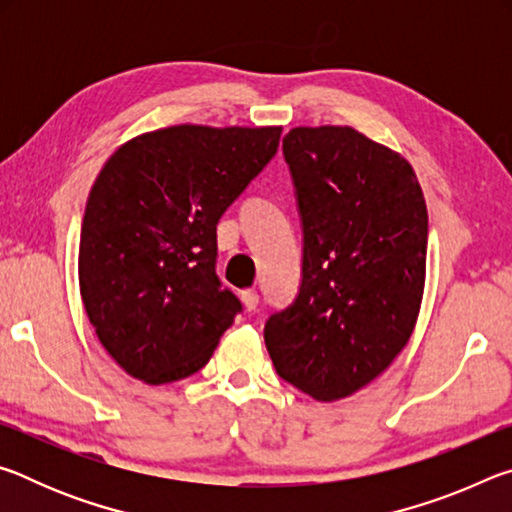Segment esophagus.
<instances>
[{"instance_id":"esophagus-1","label":"esophagus","mask_w":512,"mask_h":512,"mask_svg":"<svg viewBox=\"0 0 512 512\" xmlns=\"http://www.w3.org/2000/svg\"><path fill=\"white\" fill-rule=\"evenodd\" d=\"M241 300H244V307L248 311H255L259 305V293L253 289H246V291H241Z\"/></svg>"}]
</instances>
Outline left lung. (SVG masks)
<instances>
[{"mask_svg": "<svg viewBox=\"0 0 512 512\" xmlns=\"http://www.w3.org/2000/svg\"><path fill=\"white\" fill-rule=\"evenodd\" d=\"M302 225V280L268 316L266 350L316 400L357 393L411 339L427 268V205L400 153L350 126L282 140Z\"/></svg>", "mask_w": 512, "mask_h": 512, "instance_id": "obj_1", "label": "left lung"}]
</instances>
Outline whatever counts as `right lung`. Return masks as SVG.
I'll return each mask as SVG.
<instances>
[{"mask_svg": "<svg viewBox=\"0 0 512 512\" xmlns=\"http://www.w3.org/2000/svg\"><path fill=\"white\" fill-rule=\"evenodd\" d=\"M280 135L171 126L126 142L101 169L81 225V298L131 377L194 375L241 314L216 275V223L273 160Z\"/></svg>", "mask_w": 512, "mask_h": 512, "instance_id": "right-lung-1", "label": "right lung"}]
</instances>
